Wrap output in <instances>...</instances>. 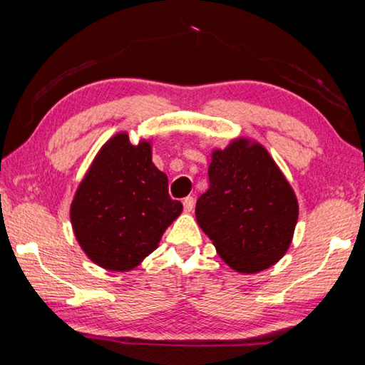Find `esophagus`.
Masks as SVG:
<instances>
[{"label":"esophagus","mask_w":365,"mask_h":365,"mask_svg":"<svg viewBox=\"0 0 365 365\" xmlns=\"http://www.w3.org/2000/svg\"><path fill=\"white\" fill-rule=\"evenodd\" d=\"M193 207H195V197L193 196H187L183 200V209L187 212H191L193 211Z\"/></svg>","instance_id":"34e87169"}]
</instances>
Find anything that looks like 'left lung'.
I'll return each instance as SVG.
<instances>
[{"label": "left lung", "instance_id": "obj_1", "mask_svg": "<svg viewBox=\"0 0 365 365\" xmlns=\"http://www.w3.org/2000/svg\"><path fill=\"white\" fill-rule=\"evenodd\" d=\"M209 188L196 220L233 270L256 274L285 256L298 222V200L262 145L237 138L215 150Z\"/></svg>", "mask_w": 365, "mask_h": 365}]
</instances>
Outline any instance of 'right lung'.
I'll use <instances>...</instances> for the list:
<instances>
[{
	"mask_svg": "<svg viewBox=\"0 0 365 365\" xmlns=\"http://www.w3.org/2000/svg\"><path fill=\"white\" fill-rule=\"evenodd\" d=\"M182 209L169 196L168 175L153 164L150 141L132 145L122 132L106 141L80 182L71 222L91 261L127 272L158 248Z\"/></svg>",
	"mask_w": 365,
	"mask_h": 365,
	"instance_id": "obj_1",
	"label": "right lung"
}]
</instances>
